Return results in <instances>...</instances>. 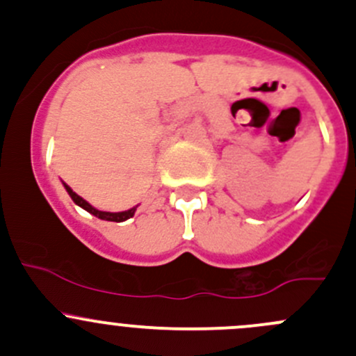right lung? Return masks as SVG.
I'll return each mask as SVG.
<instances>
[{
	"label": "right lung",
	"mask_w": 356,
	"mask_h": 356,
	"mask_svg": "<svg viewBox=\"0 0 356 356\" xmlns=\"http://www.w3.org/2000/svg\"><path fill=\"white\" fill-rule=\"evenodd\" d=\"M65 189H67V193L68 195H70V198L74 200V203L75 204H79V207L81 208H84L86 211H89V213H92L95 215V217H98V218H102V220H110V222H124V220H127V218H131V217H134V213H136V208L138 207H134V208H131V210H125V211H117V213H111V211H102V210H96L95 207H91V204L88 203V201H86L84 198H81V196L77 195V193H74L70 189V186H67L65 184Z\"/></svg>",
	"instance_id": "right-lung-1"
}]
</instances>
